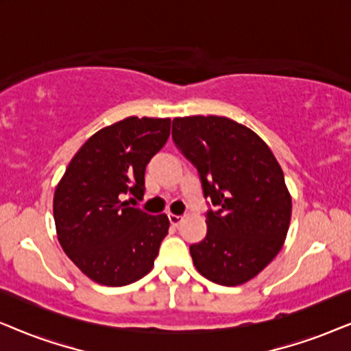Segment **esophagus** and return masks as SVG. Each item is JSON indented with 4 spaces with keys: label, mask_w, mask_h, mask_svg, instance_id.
<instances>
[{
    "label": "esophagus",
    "mask_w": 351,
    "mask_h": 351,
    "mask_svg": "<svg viewBox=\"0 0 351 351\" xmlns=\"http://www.w3.org/2000/svg\"><path fill=\"white\" fill-rule=\"evenodd\" d=\"M169 222H171V225H174V227H179V225L184 222V217H182V215L169 214Z\"/></svg>",
    "instance_id": "obj_1"
}]
</instances>
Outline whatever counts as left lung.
I'll use <instances>...</instances> for the list:
<instances>
[{
	"instance_id": "left-lung-1",
	"label": "left lung",
	"mask_w": 351,
	"mask_h": 351,
	"mask_svg": "<svg viewBox=\"0 0 351 351\" xmlns=\"http://www.w3.org/2000/svg\"><path fill=\"white\" fill-rule=\"evenodd\" d=\"M172 138L217 208L208 213L206 238L190 246L196 270L217 285H244L278 256L289 230L280 162L252 129L225 117L174 118Z\"/></svg>"
}]
</instances>
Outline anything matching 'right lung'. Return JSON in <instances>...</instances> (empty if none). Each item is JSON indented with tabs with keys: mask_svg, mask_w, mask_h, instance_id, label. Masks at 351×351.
Instances as JSON below:
<instances>
[{
	"mask_svg": "<svg viewBox=\"0 0 351 351\" xmlns=\"http://www.w3.org/2000/svg\"><path fill=\"white\" fill-rule=\"evenodd\" d=\"M169 132V118L129 117L110 124L84 142L57 184V238L89 280L126 286L155 265L169 219L131 208L124 198H142L145 167Z\"/></svg>",
	"mask_w": 351,
	"mask_h": 351,
	"instance_id": "right-lung-1",
	"label": "right lung"
}]
</instances>
